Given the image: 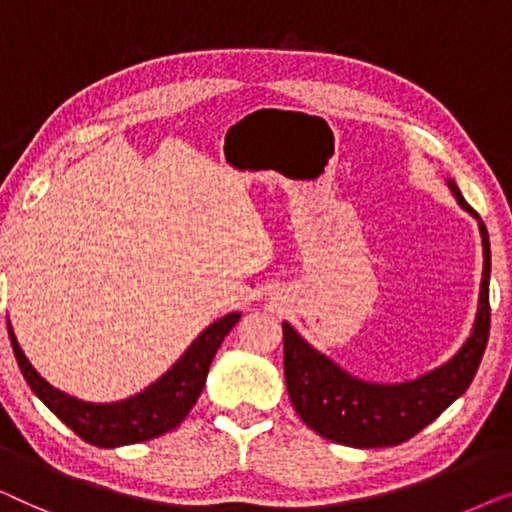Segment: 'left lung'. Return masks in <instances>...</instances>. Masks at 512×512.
<instances>
[{"label": "left lung", "mask_w": 512, "mask_h": 512, "mask_svg": "<svg viewBox=\"0 0 512 512\" xmlns=\"http://www.w3.org/2000/svg\"><path fill=\"white\" fill-rule=\"evenodd\" d=\"M448 187L459 206L478 220L482 236V280L473 331L452 359L408 383L380 385L350 376L306 343L297 329L283 322L285 383L301 420L315 434L350 448H390L413 438L436 420L452 401L462 397L478 371L489 338V253L487 227L466 204L455 181Z\"/></svg>", "instance_id": "8db88e82"}]
</instances>
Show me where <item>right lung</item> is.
<instances>
[{
  "label": "right lung",
  "instance_id": "1",
  "mask_svg": "<svg viewBox=\"0 0 512 512\" xmlns=\"http://www.w3.org/2000/svg\"><path fill=\"white\" fill-rule=\"evenodd\" d=\"M239 320L241 313H229L225 318L215 320L211 327H206L194 338L185 355L162 378H157L153 385H148L134 397L115 403H90L55 390L25 357L11 322L9 336L13 355H16L20 371L32 392L85 443L97 445V448H120V445L150 441V438L167 434L185 420V415L190 413L204 390L208 366H211L215 352Z\"/></svg>",
  "mask_w": 512,
  "mask_h": 512
}]
</instances>
